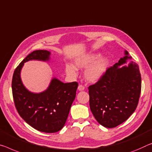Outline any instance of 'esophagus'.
I'll list each match as a JSON object with an SVG mask.
<instances>
[{
	"instance_id": "esophagus-1",
	"label": "esophagus",
	"mask_w": 152,
	"mask_h": 152,
	"mask_svg": "<svg viewBox=\"0 0 152 152\" xmlns=\"http://www.w3.org/2000/svg\"><path fill=\"white\" fill-rule=\"evenodd\" d=\"M85 88V87L83 85H78V91H83Z\"/></svg>"
}]
</instances>
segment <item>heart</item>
Instances as JSON below:
<instances>
[{
  "label": "heart",
  "mask_w": 152,
  "mask_h": 152,
  "mask_svg": "<svg viewBox=\"0 0 152 152\" xmlns=\"http://www.w3.org/2000/svg\"><path fill=\"white\" fill-rule=\"evenodd\" d=\"M99 57L98 54L90 53L74 61L75 66L78 68H84L93 63L90 66L86 68L85 72V76L86 80L90 82H96L103 76L106 70L107 61L105 57H102L94 61ZM76 69L73 66L67 65L66 67V72L69 76H75L76 74Z\"/></svg>",
  "instance_id": "1"
}]
</instances>
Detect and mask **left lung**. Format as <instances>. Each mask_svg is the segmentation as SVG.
Masks as SVG:
<instances>
[{
  "label": "left lung",
  "instance_id": "obj_1",
  "mask_svg": "<svg viewBox=\"0 0 152 152\" xmlns=\"http://www.w3.org/2000/svg\"><path fill=\"white\" fill-rule=\"evenodd\" d=\"M125 56L107 69L97 83L88 86L89 105L97 121L106 128L123 123L136 110L141 90L139 66L131 61L126 50Z\"/></svg>",
  "mask_w": 152,
  "mask_h": 152
}]
</instances>
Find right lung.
Masks as SVG:
<instances>
[{
  "mask_svg": "<svg viewBox=\"0 0 152 152\" xmlns=\"http://www.w3.org/2000/svg\"><path fill=\"white\" fill-rule=\"evenodd\" d=\"M50 55L46 50L32 52L16 67L12 79V93L19 114L34 129L48 133L64 127L78 86L76 82L64 83L53 78L47 90L40 93L30 92L24 86L20 76L24 63L30 60L49 61Z\"/></svg>",
  "mask_w": 152,
  "mask_h": 152,
  "instance_id": "1",
  "label": "right lung"
}]
</instances>
